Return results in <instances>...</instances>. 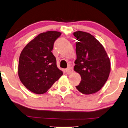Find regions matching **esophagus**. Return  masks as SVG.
I'll return each mask as SVG.
<instances>
[{
  "instance_id": "34e87169",
  "label": "esophagus",
  "mask_w": 128,
  "mask_h": 128,
  "mask_svg": "<svg viewBox=\"0 0 128 128\" xmlns=\"http://www.w3.org/2000/svg\"><path fill=\"white\" fill-rule=\"evenodd\" d=\"M73 72V68L71 66H69L66 69V72L67 74H70Z\"/></svg>"
}]
</instances>
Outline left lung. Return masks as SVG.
<instances>
[{
    "mask_svg": "<svg viewBox=\"0 0 128 128\" xmlns=\"http://www.w3.org/2000/svg\"><path fill=\"white\" fill-rule=\"evenodd\" d=\"M74 36L78 40L74 69L81 77L76 88L86 95L94 94L103 86L109 76V58L102 44L90 33L78 31Z\"/></svg>",
    "mask_w": 128,
    "mask_h": 128,
    "instance_id": "left-lung-1",
    "label": "left lung"
}]
</instances>
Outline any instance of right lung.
Returning <instances> with one entry per match:
<instances>
[{
  "mask_svg": "<svg viewBox=\"0 0 128 128\" xmlns=\"http://www.w3.org/2000/svg\"><path fill=\"white\" fill-rule=\"evenodd\" d=\"M60 35L61 32L54 31L41 33L22 50L18 76L31 92L37 94L46 92L63 75L57 67L56 58L52 52L55 40Z\"/></svg>",
  "mask_w": 128,
  "mask_h": 128,
  "instance_id": "add662e5",
  "label": "right lung"
}]
</instances>
